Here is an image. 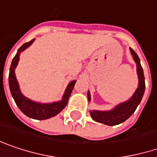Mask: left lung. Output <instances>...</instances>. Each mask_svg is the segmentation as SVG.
Wrapping results in <instances>:
<instances>
[{"label":"left lung","mask_w":157,"mask_h":157,"mask_svg":"<svg viewBox=\"0 0 157 157\" xmlns=\"http://www.w3.org/2000/svg\"><path fill=\"white\" fill-rule=\"evenodd\" d=\"M131 53L133 57V59L137 66V75L139 78V85L136 89L133 95L128 100L124 102H122L118 105L106 111H100V110H92L90 111V116L94 121L98 123H101L108 126H114L124 123L126 121L131 115L133 114L137 108V106L140 105L141 99H142L144 91H145V77L143 68L140 65V60L139 59L136 52L130 49ZM88 101H90V93L88 91Z\"/></svg>","instance_id":"8db88e82"}]
</instances>
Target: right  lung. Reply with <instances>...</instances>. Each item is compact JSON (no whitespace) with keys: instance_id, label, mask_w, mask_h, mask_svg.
<instances>
[{"instance_id":"add662e5","label":"right lung","mask_w":157,"mask_h":157,"mask_svg":"<svg viewBox=\"0 0 157 157\" xmlns=\"http://www.w3.org/2000/svg\"><path fill=\"white\" fill-rule=\"evenodd\" d=\"M34 40L35 39H33L32 41H30L29 42L23 44L18 49L14 59H12L11 66L10 68V75H9V85H10V90L11 95L14 98L15 102L22 113L33 119L45 120V119H49L51 117H53L58 114H59L65 108V106H67L68 102V98L72 93V90L74 89L76 81L75 80L71 81L68 83L67 87L64 92L62 99L59 101H56L52 103H41V102L33 101L28 98L25 97L19 89V84L15 75V69L18 64L20 53L25 51L26 48H28L33 42H34Z\"/></svg>"}]
</instances>
